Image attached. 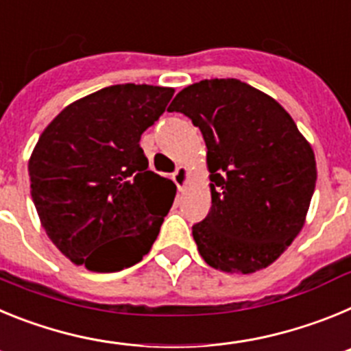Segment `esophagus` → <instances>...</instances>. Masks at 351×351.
<instances>
[{
  "label": "esophagus",
  "instance_id": "esophagus-1",
  "mask_svg": "<svg viewBox=\"0 0 351 351\" xmlns=\"http://www.w3.org/2000/svg\"><path fill=\"white\" fill-rule=\"evenodd\" d=\"M172 179L179 190H182L186 186V181H188V169H186V167H178V170L173 172Z\"/></svg>",
  "mask_w": 351,
  "mask_h": 351
}]
</instances>
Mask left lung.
Masks as SVG:
<instances>
[{"label":"left lung","mask_w":351,"mask_h":351,"mask_svg":"<svg viewBox=\"0 0 351 351\" xmlns=\"http://www.w3.org/2000/svg\"><path fill=\"white\" fill-rule=\"evenodd\" d=\"M202 132L210 206L193 225L198 253L223 272L271 265L304 226L316 184L315 153L274 98L237 79L200 80L172 100Z\"/></svg>","instance_id":"left-lung-1"}]
</instances>
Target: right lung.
<instances>
[{
	"instance_id": "1",
	"label": "right lung",
	"mask_w": 351,
	"mask_h": 351,
	"mask_svg": "<svg viewBox=\"0 0 351 351\" xmlns=\"http://www.w3.org/2000/svg\"><path fill=\"white\" fill-rule=\"evenodd\" d=\"M172 88L117 84L63 108L29 158L31 197L49 239L95 272L147 255L176 197L149 170L142 133L165 112Z\"/></svg>"
}]
</instances>
